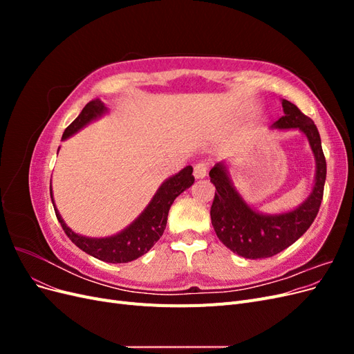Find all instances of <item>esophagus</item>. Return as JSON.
Masks as SVG:
<instances>
[{"label": "esophagus", "mask_w": 354, "mask_h": 354, "mask_svg": "<svg viewBox=\"0 0 354 354\" xmlns=\"http://www.w3.org/2000/svg\"><path fill=\"white\" fill-rule=\"evenodd\" d=\"M207 173H208V167H207L205 162H198V164L194 167V176H195V178H198V180L205 177Z\"/></svg>", "instance_id": "34e87169"}]
</instances>
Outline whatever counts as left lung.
Returning <instances> with one entry per match:
<instances>
[{"label": "left lung", "instance_id": "obj_1", "mask_svg": "<svg viewBox=\"0 0 354 354\" xmlns=\"http://www.w3.org/2000/svg\"><path fill=\"white\" fill-rule=\"evenodd\" d=\"M282 108L283 116L272 128H297L307 137L315 156V183L306 201L289 211L261 212L251 207L234 187L226 160L217 162L209 171L211 183L216 186V196L209 212L212 227L218 239L243 259H267L286 250L312 226L324 198L326 160L317 128L294 103L282 99Z\"/></svg>", "mask_w": 354, "mask_h": 354}]
</instances>
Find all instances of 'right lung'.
Masks as SVG:
<instances>
[{
	"instance_id": "obj_1",
	"label": "right lung",
	"mask_w": 354,
	"mask_h": 354,
	"mask_svg": "<svg viewBox=\"0 0 354 354\" xmlns=\"http://www.w3.org/2000/svg\"><path fill=\"white\" fill-rule=\"evenodd\" d=\"M108 112L109 109L106 108L102 100H91L90 103L85 104V108L77 116V120L66 128L65 133L62 136V140H66L71 136L77 134L84 127H87L90 122L99 120V118H102ZM192 173H194V168L187 165L181 171H178L177 174L171 176L165 181H162V185L158 187L156 194L153 195L151 202L147 203V207L142 211L140 216H138L130 226H127L116 234L106 238L84 236V234L75 233L68 226L65 220L62 218L59 209L56 208L55 199H53L51 181L50 196L60 226L68 234V238L77 245L80 250L106 263H128L146 254L158 242V239L162 236L167 226L168 211L171 205H173L174 199L194 185L195 177L192 176Z\"/></svg>"
}]
</instances>
